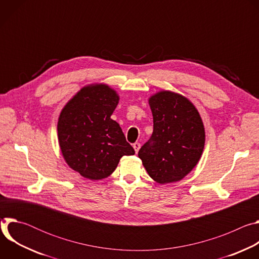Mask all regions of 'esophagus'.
<instances>
[{"instance_id": "esophagus-1", "label": "esophagus", "mask_w": 259, "mask_h": 259, "mask_svg": "<svg viewBox=\"0 0 259 259\" xmlns=\"http://www.w3.org/2000/svg\"><path fill=\"white\" fill-rule=\"evenodd\" d=\"M133 149H134L135 153L137 154V153H138V151H139V149H140V143H139V142H135V143H133Z\"/></svg>"}]
</instances>
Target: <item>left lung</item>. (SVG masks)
I'll use <instances>...</instances> for the list:
<instances>
[{
  "mask_svg": "<svg viewBox=\"0 0 259 259\" xmlns=\"http://www.w3.org/2000/svg\"><path fill=\"white\" fill-rule=\"evenodd\" d=\"M149 103L154 131L138 152L149 175L158 183L181 180L198 164L205 145V128L195 105L180 94L160 91Z\"/></svg>",
  "mask_w": 259,
  "mask_h": 259,
  "instance_id": "8db88e82",
  "label": "left lung"
}]
</instances>
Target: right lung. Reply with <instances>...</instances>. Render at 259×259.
<instances>
[{
  "instance_id": "obj_1",
  "label": "right lung",
  "mask_w": 259,
  "mask_h": 259,
  "mask_svg": "<svg viewBox=\"0 0 259 259\" xmlns=\"http://www.w3.org/2000/svg\"><path fill=\"white\" fill-rule=\"evenodd\" d=\"M118 93L105 84L83 87L62 108L58 142L66 164L83 177L103 179L123 156L134 155L120 125L110 119L119 103Z\"/></svg>"
}]
</instances>
